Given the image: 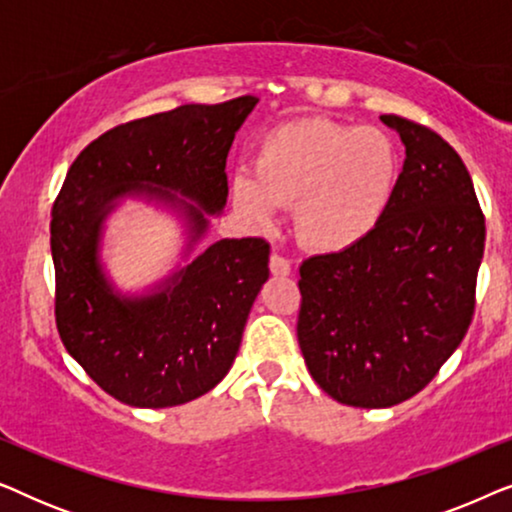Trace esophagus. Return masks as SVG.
Returning <instances> with one entry per match:
<instances>
[{
  "mask_svg": "<svg viewBox=\"0 0 512 512\" xmlns=\"http://www.w3.org/2000/svg\"><path fill=\"white\" fill-rule=\"evenodd\" d=\"M270 272L275 277H286L291 272V263L286 261L284 256H279V254H272L270 256Z\"/></svg>",
  "mask_w": 512,
  "mask_h": 512,
  "instance_id": "1",
  "label": "esophagus"
}]
</instances>
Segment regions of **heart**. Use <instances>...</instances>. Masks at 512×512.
<instances>
[{
	"mask_svg": "<svg viewBox=\"0 0 512 512\" xmlns=\"http://www.w3.org/2000/svg\"><path fill=\"white\" fill-rule=\"evenodd\" d=\"M249 174H237L230 198L237 214L268 226L275 207L293 205V228L321 254L359 247L394 202L398 151L394 139L370 125L305 118L265 132Z\"/></svg>",
	"mask_w": 512,
	"mask_h": 512,
	"instance_id": "obj_1",
	"label": "heart"
}]
</instances>
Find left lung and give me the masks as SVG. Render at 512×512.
<instances>
[{
	"instance_id": "8db88e82",
	"label": "left lung",
	"mask_w": 512,
	"mask_h": 512,
	"mask_svg": "<svg viewBox=\"0 0 512 512\" xmlns=\"http://www.w3.org/2000/svg\"><path fill=\"white\" fill-rule=\"evenodd\" d=\"M405 144L394 202L359 247L300 265L298 342L338 403L391 408L419 394L461 345L475 310L485 214L438 132L380 116Z\"/></svg>"
}]
</instances>
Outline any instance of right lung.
Returning <instances> with one entry per match:
<instances>
[{"label": "right lung", "mask_w": 512, "mask_h": 512, "mask_svg": "<svg viewBox=\"0 0 512 512\" xmlns=\"http://www.w3.org/2000/svg\"><path fill=\"white\" fill-rule=\"evenodd\" d=\"M256 102L242 95L184 104L121 123L69 167L51 219L55 326L67 352L116 401L172 408L207 394L233 366L251 305L270 275L263 237L219 240L144 298L111 291L97 242L114 200L139 193L184 207L195 235L205 233V212L226 205L230 144Z\"/></svg>", "instance_id": "obj_1"}]
</instances>
